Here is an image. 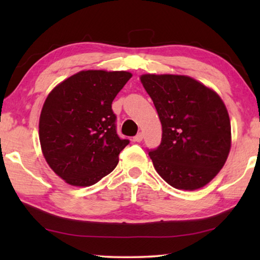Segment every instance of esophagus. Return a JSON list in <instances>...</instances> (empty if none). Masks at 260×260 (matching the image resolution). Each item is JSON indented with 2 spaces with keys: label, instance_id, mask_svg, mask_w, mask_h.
Masks as SVG:
<instances>
[{
  "label": "esophagus",
  "instance_id": "esophagus-1",
  "mask_svg": "<svg viewBox=\"0 0 260 260\" xmlns=\"http://www.w3.org/2000/svg\"><path fill=\"white\" fill-rule=\"evenodd\" d=\"M142 140H143V133H139L138 135H135L133 138L134 142H141Z\"/></svg>",
  "mask_w": 260,
  "mask_h": 260
}]
</instances>
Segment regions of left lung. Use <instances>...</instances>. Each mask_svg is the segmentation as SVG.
Returning a JSON list of instances; mask_svg holds the SVG:
<instances>
[{"instance_id": "1", "label": "left lung", "mask_w": 260, "mask_h": 260, "mask_svg": "<svg viewBox=\"0 0 260 260\" xmlns=\"http://www.w3.org/2000/svg\"><path fill=\"white\" fill-rule=\"evenodd\" d=\"M140 79L161 122V142L148 150L157 173L177 189L204 187L231 150V120L222 100L190 77L143 74Z\"/></svg>"}]
</instances>
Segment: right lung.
I'll list each match as a JSON object with an SVG mask.
<instances>
[{"mask_svg":"<svg viewBox=\"0 0 260 260\" xmlns=\"http://www.w3.org/2000/svg\"><path fill=\"white\" fill-rule=\"evenodd\" d=\"M131 78L125 71H81L48 95L39 136L48 165L65 182L91 186L117 166L129 140L117 134L112 101Z\"/></svg>","mask_w":260,"mask_h":260,"instance_id":"right-lung-1","label":"right lung"}]
</instances>
